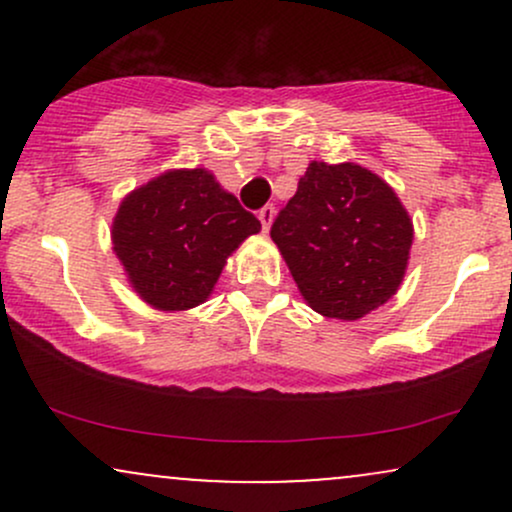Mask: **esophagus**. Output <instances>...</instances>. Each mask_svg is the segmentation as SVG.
Here are the masks:
<instances>
[{
    "label": "esophagus",
    "mask_w": 512,
    "mask_h": 512,
    "mask_svg": "<svg viewBox=\"0 0 512 512\" xmlns=\"http://www.w3.org/2000/svg\"><path fill=\"white\" fill-rule=\"evenodd\" d=\"M257 219L262 223V231H269V226H272V219H274V207L272 204H267V207H262L257 211Z\"/></svg>",
    "instance_id": "esophagus-1"
}]
</instances>
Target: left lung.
Wrapping results in <instances>:
<instances>
[{
    "label": "left lung",
    "mask_w": 512,
    "mask_h": 512,
    "mask_svg": "<svg viewBox=\"0 0 512 512\" xmlns=\"http://www.w3.org/2000/svg\"><path fill=\"white\" fill-rule=\"evenodd\" d=\"M269 236L315 313L358 320L395 296L414 228L375 173L313 161Z\"/></svg>",
    "instance_id": "obj_1"
}]
</instances>
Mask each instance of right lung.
Returning <instances> with one entry per match:
<instances>
[{"label":"right lung","instance_id":"add662e5","mask_svg":"<svg viewBox=\"0 0 512 512\" xmlns=\"http://www.w3.org/2000/svg\"><path fill=\"white\" fill-rule=\"evenodd\" d=\"M260 228L209 170H168L125 197L113 245L146 303L187 310L207 301L228 255Z\"/></svg>","mask_w":512,"mask_h":512}]
</instances>
